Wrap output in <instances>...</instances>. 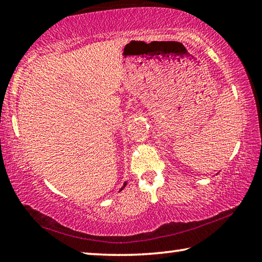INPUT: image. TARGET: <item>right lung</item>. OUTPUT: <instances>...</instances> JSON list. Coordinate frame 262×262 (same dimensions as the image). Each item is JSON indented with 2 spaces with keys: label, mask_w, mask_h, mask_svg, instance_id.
Returning <instances> with one entry per match:
<instances>
[{
  "label": "right lung",
  "mask_w": 262,
  "mask_h": 262,
  "mask_svg": "<svg viewBox=\"0 0 262 262\" xmlns=\"http://www.w3.org/2000/svg\"><path fill=\"white\" fill-rule=\"evenodd\" d=\"M127 185V182H124V183H123V186H122V188L121 189H120V191H121L123 188H124V186H126Z\"/></svg>",
  "instance_id": "1"
}]
</instances>
